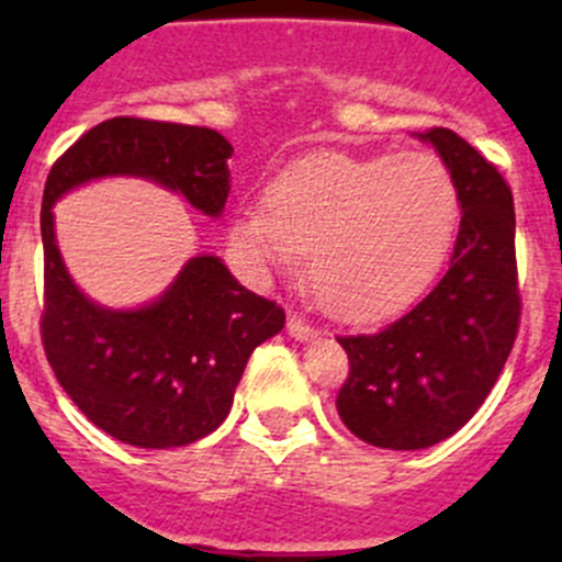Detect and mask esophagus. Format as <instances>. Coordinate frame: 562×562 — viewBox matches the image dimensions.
Listing matches in <instances>:
<instances>
[{
    "mask_svg": "<svg viewBox=\"0 0 562 562\" xmlns=\"http://www.w3.org/2000/svg\"><path fill=\"white\" fill-rule=\"evenodd\" d=\"M288 334H291V337H296V339H310L315 334V326H310L304 317L291 315V317H288Z\"/></svg>",
    "mask_w": 562,
    "mask_h": 562,
    "instance_id": "34e87169",
    "label": "esophagus"
}]
</instances>
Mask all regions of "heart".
Returning a JSON list of instances; mask_svg holds the SVG:
<instances>
[{"label": "heart", "instance_id": "1", "mask_svg": "<svg viewBox=\"0 0 562 562\" xmlns=\"http://www.w3.org/2000/svg\"><path fill=\"white\" fill-rule=\"evenodd\" d=\"M459 225L454 173L429 151H317L285 168L266 206L236 214L234 241L260 269L310 252V285L339 317L386 313L443 260Z\"/></svg>", "mask_w": 562, "mask_h": 562}]
</instances>
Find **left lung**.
<instances>
[{
	"label": "left lung",
	"mask_w": 562,
	"mask_h": 562,
	"mask_svg": "<svg viewBox=\"0 0 562 562\" xmlns=\"http://www.w3.org/2000/svg\"><path fill=\"white\" fill-rule=\"evenodd\" d=\"M422 138L459 187L449 271L396 321L337 337L350 364L339 418L364 443L394 451L427 449L473 418L506 367L522 315L512 187L454 130L429 127Z\"/></svg>",
	"instance_id": "obj_1"
}]
</instances>
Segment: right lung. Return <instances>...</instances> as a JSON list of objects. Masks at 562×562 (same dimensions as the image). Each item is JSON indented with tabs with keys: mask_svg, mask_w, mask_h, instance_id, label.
Wrapping results in <instances>:
<instances>
[{
	"mask_svg": "<svg viewBox=\"0 0 562 562\" xmlns=\"http://www.w3.org/2000/svg\"><path fill=\"white\" fill-rule=\"evenodd\" d=\"M231 151L217 130L113 116L87 130L45 179V359L83 416L122 443L176 449L214 432L234 405L249 353L285 326V310L241 288L214 255L192 258L171 291L149 307H98L67 277L50 206L83 181L133 173L171 187L217 217L228 201Z\"/></svg>",
	"mask_w": 562,
	"mask_h": 562,
	"instance_id": "right-lung-1",
	"label": "right lung"
}]
</instances>
